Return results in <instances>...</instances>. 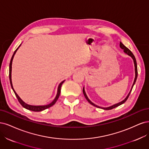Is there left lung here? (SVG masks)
<instances>
[{
	"instance_id": "left-lung-1",
	"label": "left lung",
	"mask_w": 149,
	"mask_h": 149,
	"mask_svg": "<svg viewBox=\"0 0 149 149\" xmlns=\"http://www.w3.org/2000/svg\"><path fill=\"white\" fill-rule=\"evenodd\" d=\"M119 46H120V47H121V49H123L124 50V52H125L126 54H127V55H129V56H130L132 57V58L133 61H134V66H135V74H136V76H135V79H134V83H133L132 86V88H131V90H130V92H129V94L127 95V96L126 97V98L125 99H124V100H123L122 102H119V103H118L115 104H113V105H112V106L109 107H107V108H102V107H100L97 106V105L95 104L94 103H93L92 102H91V101H90V100L88 99V98L87 97V95H86V93H85V90H84V88H83V93H84V96H85V98L87 99V100L88 101V102L91 104H92L93 106H94V107H97V108H102V109H104V110H109V109H113V108H116V107H117L119 106V105H121V104H123V103H124V102H125L127 100V98H128V97H129V95H130V93H131V92L132 89V88H133V86H134V85L135 84V83H136V81L137 78V62H136V58H135V56H134V54H132V52L130 50H129V49L127 48V47H126L125 46H124L121 42H120Z\"/></svg>"
}]
</instances>
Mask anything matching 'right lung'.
I'll return each instance as SVG.
<instances>
[{"label":"right lung","instance_id":"1","mask_svg":"<svg viewBox=\"0 0 149 149\" xmlns=\"http://www.w3.org/2000/svg\"><path fill=\"white\" fill-rule=\"evenodd\" d=\"M20 46H21V45L18 47V48L15 51V52H13V56H12V58H11V60H10V65H9V79H10V82L11 87H12V88L13 91L14 92V93H15V96L17 97V99H18V100L19 103H20L22 104V106L23 108H26V109H28V110H30V111H43V110H45V109H47V108H50L52 106V105H54V104L56 103V102H57V100H58V98H59V95H60V93H61V86H62V84L64 83V80L62 81V82H61L60 84L59 85L58 88H57V95H56V98H54V100L53 101H52V102L51 103H49V104L44 105V106H33V105H30V104H28L25 103L20 97H19V96L17 94V93L15 92V91L14 90V89H13V88L12 82V78H11V77H12L11 74H12V61H13V59L14 55L15 54L17 51L18 49V47H20Z\"/></svg>","mask_w":149,"mask_h":149}]
</instances>
